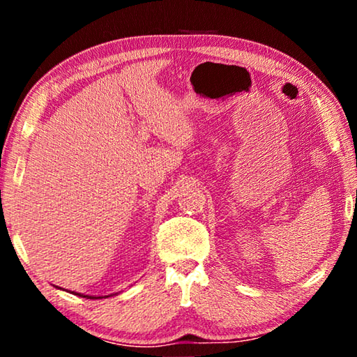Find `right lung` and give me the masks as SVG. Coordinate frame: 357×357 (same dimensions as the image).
<instances>
[{
    "label": "right lung",
    "instance_id": "1",
    "mask_svg": "<svg viewBox=\"0 0 357 357\" xmlns=\"http://www.w3.org/2000/svg\"><path fill=\"white\" fill-rule=\"evenodd\" d=\"M72 293H74V291H72ZM74 294L83 296V298H86V299H100V296H99V298H96V296H84V294H80V293H74ZM105 298H108V296H105Z\"/></svg>",
    "mask_w": 357,
    "mask_h": 357
}]
</instances>
